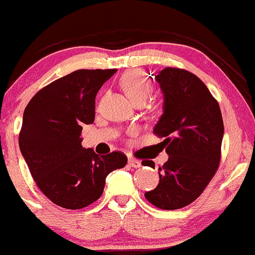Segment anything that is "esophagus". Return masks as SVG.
I'll return each instance as SVG.
<instances>
[{
    "label": "esophagus",
    "mask_w": 255,
    "mask_h": 255,
    "mask_svg": "<svg viewBox=\"0 0 255 255\" xmlns=\"http://www.w3.org/2000/svg\"><path fill=\"white\" fill-rule=\"evenodd\" d=\"M128 164H129L132 168H140L141 167L140 161H138V159L135 158H128Z\"/></svg>",
    "instance_id": "esophagus-1"
}]
</instances>
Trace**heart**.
Segmentation results:
<instances>
[{"label":"heart","mask_w":255,"mask_h":255,"mask_svg":"<svg viewBox=\"0 0 255 255\" xmlns=\"http://www.w3.org/2000/svg\"><path fill=\"white\" fill-rule=\"evenodd\" d=\"M121 86L134 104L146 102L151 93V85L140 70H129L121 77Z\"/></svg>","instance_id":"heart-1"}]
</instances>
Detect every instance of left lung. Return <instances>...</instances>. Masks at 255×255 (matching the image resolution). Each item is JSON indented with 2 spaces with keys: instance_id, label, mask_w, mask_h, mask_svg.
Segmentation results:
<instances>
[{
  "instance_id": "obj_1",
  "label": "left lung",
  "mask_w": 255,
  "mask_h": 255,
  "mask_svg": "<svg viewBox=\"0 0 255 255\" xmlns=\"http://www.w3.org/2000/svg\"><path fill=\"white\" fill-rule=\"evenodd\" d=\"M155 80L163 94V113L153 133L164 138L169 157L158 168V185L145 197L157 208L172 211L194 202L214 177L224 123L219 104L196 75L166 68ZM142 164L155 168L152 161Z\"/></svg>"
}]
</instances>
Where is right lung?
I'll use <instances>...</instances> for the list:
<instances>
[{
  "label": "right lung",
  "instance_id": "obj_1",
  "mask_svg": "<svg viewBox=\"0 0 255 255\" xmlns=\"http://www.w3.org/2000/svg\"><path fill=\"white\" fill-rule=\"evenodd\" d=\"M115 72L77 70L38 91L25 108L21 155L41 191L63 208L92 205L109 173L127 163L125 153L99 156L81 144L82 127L94 122L98 91Z\"/></svg>",
  "mask_w": 255,
  "mask_h": 255
}]
</instances>
